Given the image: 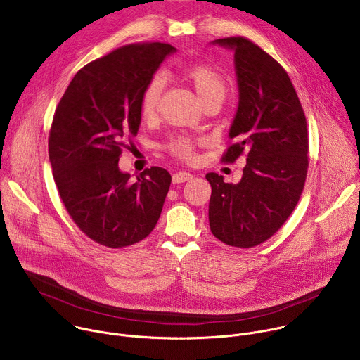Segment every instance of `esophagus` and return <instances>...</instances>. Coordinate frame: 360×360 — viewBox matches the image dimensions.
Segmentation results:
<instances>
[{"instance_id": "34e87169", "label": "esophagus", "mask_w": 360, "mask_h": 360, "mask_svg": "<svg viewBox=\"0 0 360 360\" xmlns=\"http://www.w3.org/2000/svg\"><path fill=\"white\" fill-rule=\"evenodd\" d=\"M193 178L192 174L186 172V171H179V172H175L172 175V182L174 184H182V182H186V181H191Z\"/></svg>"}]
</instances>
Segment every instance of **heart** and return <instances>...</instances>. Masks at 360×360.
I'll use <instances>...</instances> for the list:
<instances>
[{
  "label": "heart",
  "instance_id": "1",
  "mask_svg": "<svg viewBox=\"0 0 360 360\" xmlns=\"http://www.w3.org/2000/svg\"><path fill=\"white\" fill-rule=\"evenodd\" d=\"M182 75L195 89L203 105L221 104L228 92L226 78L212 65L189 64L182 70ZM164 86L165 79L161 75H155L143 88L139 98V112L143 120H152L157 115ZM196 145L198 139L179 134L168 141L167 149L171 155L182 161H192L196 155Z\"/></svg>",
  "mask_w": 360,
  "mask_h": 360
}]
</instances>
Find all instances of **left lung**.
Returning a JSON list of instances; mask_svg holds the SVG:
<instances>
[{
    "instance_id": "obj_1",
    "label": "left lung",
    "mask_w": 360,
    "mask_h": 360,
    "mask_svg": "<svg viewBox=\"0 0 360 360\" xmlns=\"http://www.w3.org/2000/svg\"><path fill=\"white\" fill-rule=\"evenodd\" d=\"M233 48L239 105L221 158L233 164L246 157L242 179L224 182L207 174L211 232L221 242L253 248L274 236L302 195L309 139L303 108L283 67L245 37L215 41Z\"/></svg>"
}]
</instances>
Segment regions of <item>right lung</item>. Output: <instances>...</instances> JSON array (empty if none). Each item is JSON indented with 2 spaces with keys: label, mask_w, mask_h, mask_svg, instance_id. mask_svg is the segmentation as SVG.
<instances>
[{
  "label": "right lung",
  "mask_w": 360,
  "mask_h": 360,
  "mask_svg": "<svg viewBox=\"0 0 360 360\" xmlns=\"http://www.w3.org/2000/svg\"><path fill=\"white\" fill-rule=\"evenodd\" d=\"M174 51L165 42L117 48L75 74L56 110L48 155L61 200L75 225L107 248L145 239L162 212L169 172L150 167L132 182L118 161L138 134L143 88Z\"/></svg>",
  "instance_id": "obj_1"
}]
</instances>
